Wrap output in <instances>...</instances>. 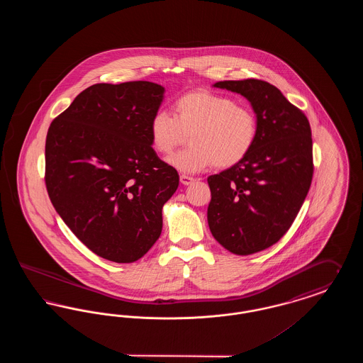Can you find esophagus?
Masks as SVG:
<instances>
[{
  "mask_svg": "<svg viewBox=\"0 0 363 363\" xmlns=\"http://www.w3.org/2000/svg\"><path fill=\"white\" fill-rule=\"evenodd\" d=\"M179 181H181L182 185H190V184H193V182L196 181V178H193V177H190V175H186V174H181V175H179Z\"/></svg>",
  "mask_w": 363,
  "mask_h": 363,
  "instance_id": "obj_1",
  "label": "esophagus"
}]
</instances>
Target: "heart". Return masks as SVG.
<instances>
[{
    "mask_svg": "<svg viewBox=\"0 0 363 363\" xmlns=\"http://www.w3.org/2000/svg\"><path fill=\"white\" fill-rule=\"evenodd\" d=\"M148 133L157 154L169 155L190 135V148L167 159L182 173H199L212 164L230 169L253 150L259 136L255 111L233 98L206 89L190 91L175 99L173 116L159 110Z\"/></svg>",
    "mask_w": 363,
    "mask_h": 363,
    "instance_id": "heart-1",
    "label": "heart"
}]
</instances>
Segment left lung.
I'll use <instances>...</instances> for the list:
<instances>
[{
  "label": "left lung",
  "mask_w": 363,
  "mask_h": 363,
  "mask_svg": "<svg viewBox=\"0 0 363 363\" xmlns=\"http://www.w3.org/2000/svg\"><path fill=\"white\" fill-rule=\"evenodd\" d=\"M245 96L259 121L257 141L241 163L208 177V225L228 252L247 256L277 243L293 225L313 178L306 116L277 86L257 80L215 83Z\"/></svg>",
  "instance_id": "left-lung-1"
}]
</instances>
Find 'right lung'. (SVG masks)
Returning a JSON list of instances; mask_svg holds the SVG:
<instances>
[{"label": "right lung", "mask_w": 363, "mask_h": 363, "mask_svg": "<svg viewBox=\"0 0 363 363\" xmlns=\"http://www.w3.org/2000/svg\"><path fill=\"white\" fill-rule=\"evenodd\" d=\"M164 88L151 82L94 84L54 118L45 182L72 233L99 257L141 259L162 233V208L179 184L148 133Z\"/></svg>", "instance_id": "right-lung-1"}]
</instances>
